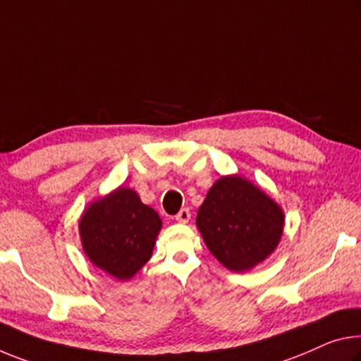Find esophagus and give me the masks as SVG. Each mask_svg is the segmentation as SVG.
<instances>
[{
  "mask_svg": "<svg viewBox=\"0 0 361 361\" xmlns=\"http://www.w3.org/2000/svg\"><path fill=\"white\" fill-rule=\"evenodd\" d=\"M190 219H191V212H190V209H181L178 214L175 215V220L176 221H180V223H188L190 221Z\"/></svg>",
  "mask_w": 361,
  "mask_h": 361,
  "instance_id": "34e87169",
  "label": "esophagus"
}]
</instances>
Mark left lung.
<instances>
[{"label": "left lung", "instance_id": "left-lung-1", "mask_svg": "<svg viewBox=\"0 0 361 361\" xmlns=\"http://www.w3.org/2000/svg\"><path fill=\"white\" fill-rule=\"evenodd\" d=\"M197 228L215 259L245 271L270 255L283 234L279 205L241 176H221L197 212Z\"/></svg>", "mask_w": 361, "mask_h": 361}]
</instances>
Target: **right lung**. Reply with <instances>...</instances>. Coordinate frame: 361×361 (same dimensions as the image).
Instances as JSON below:
<instances>
[{"mask_svg":"<svg viewBox=\"0 0 361 361\" xmlns=\"http://www.w3.org/2000/svg\"><path fill=\"white\" fill-rule=\"evenodd\" d=\"M157 212L128 188L91 204L80 220L90 260L117 279H128L151 259L160 230Z\"/></svg>","mask_w":361,"mask_h":361,"instance_id":"right-lung-1","label":"right lung"}]
</instances>
